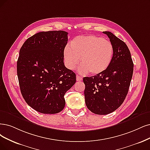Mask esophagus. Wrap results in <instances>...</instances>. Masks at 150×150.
I'll return each instance as SVG.
<instances>
[{"instance_id": "obj_1", "label": "esophagus", "mask_w": 150, "mask_h": 150, "mask_svg": "<svg viewBox=\"0 0 150 150\" xmlns=\"http://www.w3.org/2000/svg\"><path fill=\"white\" fill-rule=\"evenodd\" d=\"M82 80V78L81 76H79V75H76V81H81Z\"/></svg>"}]
</instances>
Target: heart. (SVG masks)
Instances as JSON below:
<instances>
[{"label":"heart","instance_id":"1","mask_svg":"<svg viewBox=\"0 0 150 150\" xmlns=\"http://www.w3.org/2000/svg\"><path fill=\"white\" fill-rule=\"evenodd\" d=\"M113 46L109 41L95 35L79 36L71 42L70 48L64 49V61L67 68L73 70L79 64L81 74L89 71L98 75L106 70L111 62Z\"/></svg>","mask_w":150,"mask_h":150}]
</instances>
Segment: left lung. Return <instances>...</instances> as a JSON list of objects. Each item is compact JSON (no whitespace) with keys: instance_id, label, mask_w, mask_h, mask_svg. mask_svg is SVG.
Instances as JSON below:
<instances>
[{"instance_id":"1","label":"left lung","mask_w":150,"mask_h":150,"mask_svg":"<svg viewBox=\"0 0 150 150\" xmlns=\"http://www.w3.org/2000/svg\"><path fill=\"white\" fill-rule=\"evenodd\" d=\"M103 33L113 46L111 62L100 74L83 79L86 107L99 115L111 113L121 106L128 93L134 71V63L126 44L111 32Z\"/></svg>"}]
</instances>
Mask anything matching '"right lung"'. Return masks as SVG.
Wrapping results in <instances>:
<instances>
[{"label":"right lung","mask_w":150,"mask_h":150,"mask_svg":"<svg viewBox=\"0 0 150 150\" xmlns=\"http://www.w3.org/2000/svg\"><path fill=\"white\" fill-rule=\"evenodd\" d=\"M68 33H38L27 39L20 50L17 75L26 103L42 114L64 109V95L76 82L74 72L65 67L64 52Z\"/></svg>","instance_id":"right-lung-1"}]
</instances>
